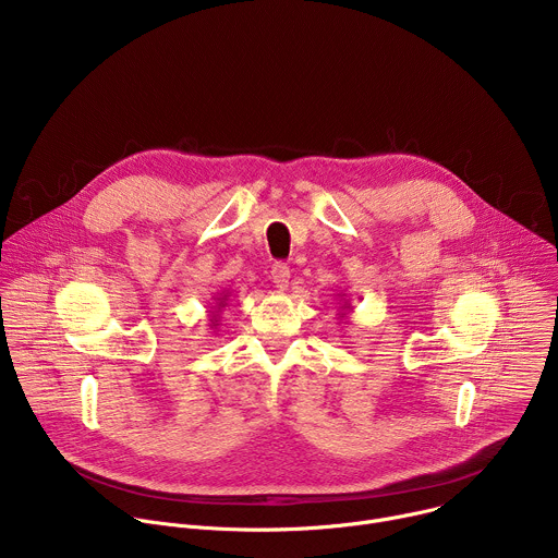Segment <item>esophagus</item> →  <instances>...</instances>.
<instances>
[{"instance_id":"34e87169","label":"esophagus","mask_w":558,"mask_h":558,"mask_svg":"<svg viewBox=\"0 0 558 558\" xmlns=\"http://www.w3.org/2000/svg\"><path fill=\"white\" fill-rule=\"evenodd\" d=\"M289 278H291V271H289V267L284 263H276L271 267V282H274V287L278 291H284L289 287Z\"/></svg>"}]
</instances>
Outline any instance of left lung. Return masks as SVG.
Instances as JSON below:
<instances>
[{
  "label": "left lung",
  "instance_id": "8db88e82",
  "mask_svg": "<svg viewBox=\"0 0 558 558\" xmlns=\"http://www.w3.org/2000/svg\"><path fill=\"white\" fill-rule=\"evenodd\" d=\"M338 298H340L341 304V300L344 299V293H338ZM349 311H351V304H349V300H345V304L340 306V317H347Z\"/></svg>",
  "mask_w": 558,
  "mask_h": 558
}]
</instances>
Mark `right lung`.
Wrapping results in <instances>:
<instances>
[{"label": "right lung", "mask_w": 558, "mask_h": 558, "mask_svg": "<svg viewBox=\"0 0 558 558\" xmlns=\"http://www.w3.org/2000/svg\"><path fill=\"white\" fill-rule=\"evenodd\" d=\"M229 295H231V291L229 289H222L220 293H216L214 295V306L211 308H216V311H209V329H216L218 327V317H220V311L229 304Z\"/></svg>", "instance_id": "add662e5"}]
</instances>
